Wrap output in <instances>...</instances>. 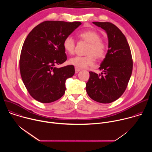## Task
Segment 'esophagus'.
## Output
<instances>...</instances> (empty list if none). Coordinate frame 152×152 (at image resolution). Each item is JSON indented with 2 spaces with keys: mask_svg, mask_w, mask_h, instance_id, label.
Masks as SVG:
<instances>
[{
  "mask_svg": "<svg viewBox=\"0 0 152 152\" xmlns=\"http://www.w3.org/2000/svg\"><path fill=\"white\" fill-rule=\"evenodd\" d=\"M80 71V69H78V68H77V67H75V73H79Z\"/></svg>",
  "mask_w": 152,
  "mask_h": 152,
  "instance_id": "34e87169",
  "label": "esophagus"
}]
</instances>
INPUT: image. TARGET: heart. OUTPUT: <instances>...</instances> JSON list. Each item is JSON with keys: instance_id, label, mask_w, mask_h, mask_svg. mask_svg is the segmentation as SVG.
I'll return each instance as SVG.
<instances>
[{"instance_id": "b5f03b06", "label": "heart", "mask_w": 152, "mask_h": 152, "mask_svg": "<svg viewBox=\"0 0 152 152\" xmlns=\"http://www.w3.org/2000/svg\"><path fill=\"white\" fill-rule=\"evenodd\" d=\"M78 37L88 43L85 56H76L69 59V63L77 68H86L94 64V57L100 60L104 58L106 48L99 33L93 30L85 31L79 34ZM64 49L67 53L72 54L75 49V41L72 37H67L63 41Z\"/></svg>"}]
</instances>
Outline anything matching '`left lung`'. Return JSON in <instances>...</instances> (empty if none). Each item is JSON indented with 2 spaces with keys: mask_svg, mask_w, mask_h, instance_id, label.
I'll use <instances>...</instances> for the list:
<instances>
[{
  "mask_svg": "<svg viewBox=\"0 0 152 152\" xmlns=\"http://www.w3.org/2000/svg\"><path fill=\"white\" fill-rule=\"evenodd\" d=\"M107 34L108 50L99 68L101 74L90 72L86 91L94 101L110 103L118 99L126 90L133 67L131 49L122 32L110 22L94 21Z\"/></svg>",
  "mask_w": 152,
  "mask_h": 152,
  "instance_id": "obj_1",
  "label": "left lung"
}]
</instances>
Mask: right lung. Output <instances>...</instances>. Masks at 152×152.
Masks as SVG:
<instances>
[{
  "label": "right lung",
  "mask_w": 152,
  "mask_h": 152,
  "mask_svg": "<svg viewBox=\"0 0 152 152\" xmlns=\"http://www.w3.org/2000/svg\"><path fill=\"white\" fill-rule=\"evenodd\" d=\"M81 25L79 21H45L28 34L21 49L20 71L30 95L44 103L60 99L66 91V81L75 74L69 65L56 67L67 60L64 39Z\"/></svg>",
  "instance_id": "add662e5"
}]
</instances>
